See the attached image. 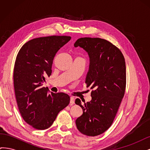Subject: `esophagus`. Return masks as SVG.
I'll return each instance as SVG.
<instances>
[{
	"label": "esophagus",
	"instance_id": "obj_1",
	"mask_svg": "<svg viewBox=\"0 0 150 150\" xmlns=\"http://www.w3.org/2000/svg\"><path fill=\"white\" fill-rule=\"evenodd\" d=\"M74 101H75V99L74 98L71 97V98H70V104H71V105H72V104H74Z\"/></svg>",
	"mask_w": 150,
	"mask_h": 150
}]
</instances>
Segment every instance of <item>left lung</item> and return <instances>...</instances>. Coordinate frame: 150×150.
I'll return each mask as SVG.
<instances>
[{
	"label": "left lung",
	"instance_id": "left-lung-1",
	"mask_svg": "<svg viewBox=\"0 0 150 150\" xmlns=\"http://www.w3.org/2000/svg\"><path fill=\"white\" fill-rule=\"evenodd\" d=\"M78 46L83 48L90 58L86 83L92 89V99L84 105L79 99H76L83 111L76 125L82 134L95 137L111 126L124 97L125 61L120 50L105 39L81 38L74 43V47Z\"/></svg>",
	"mask_w": 150,
	"mask_h": 150
}]
</instances>
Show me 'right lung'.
Segmentation results:
<instances>
[{
	"label": "right lung",
	"instance_id": "add662e5",
	"mask_svg": "<svg viewBox=\"0 0 150 150\" xmlns=\"http://www.w3.org/2000/svg\"><path fill=\"white\" fill-rule=\"evenodd\" d=\"M71 37L51 35L25 43L18 52L13 68V86L18 108L23 120L36 129L51 126L70 97L64 93H49L43 87L45 77L52 73L56 53Z\"/></svg>",
	"mask_w": 150,
	"mask_h": 150
}]
</instances>
